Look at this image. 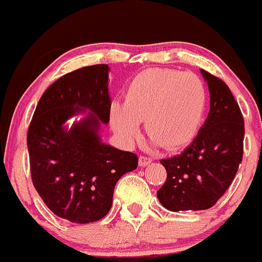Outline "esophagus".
Instances as JSON below:
<instances>
[{"label":"esophagus","instance_id":"1","mask_svg":"<svg viewBox=\"0 0 262 262\" xmlns=\"http://www.w3.org/2000/svg\"><path fill=\"white\" fill-rule=\"evenodd\" d=\"M151 158H147V157H144V155H140L139 158V167H146V165H149L150 163H151Z\"/></svg>","mask_w":262,"mask_h":262}]
</instances>
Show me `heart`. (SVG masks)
Here are the masks:
<instances>
[{
	"label": "heart",
	"mask_w": 262,
	"mask_h": 262,
	"mask_svg": "<svg viewBox=\"0 0 262 262\" xmlns=\"http://www.w3.org/2000/svg\"><path fill=\"white\" fill-rule=\"evenodd\" d=\"M205 108L206 90L200 77L191 72L151 69L134 77L125 103H113L111 126L121 142L131 146L145 121L151 145L174 150L192 141Z\"/></svg>",
	"instance_id": "obj_1"
}]
</instances>
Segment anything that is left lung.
<instances>
[{
  "instance_id": "8db88e82",
  "label": "left lung",
  "mask_w": 262,
  "mask_h": 262,
  "mask_svg": "<svg viewBox=\"0 0 262 262\" xmlns=\"http://www.w3.org/2000/svg\"><path fill=\"white\" fill-rule=\"evenodd\" d=\"M200 71L210 93L208 117L190 146L160 160L167 181L157 196L170 211L205 210L215 205L242 162L245 123L239 105L224 81Z\"/></svg>"
}]
</instances>
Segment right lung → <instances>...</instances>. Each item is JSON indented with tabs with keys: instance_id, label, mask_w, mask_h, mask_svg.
I'll list each match as a JSON object with an SVG mask.
<instances>
[{
	"instance_id": "right-lung-1",
	"label": "right lung",
	"mask_w": 262,
	"mask_h": 262,
	"mask_svg": "<svg viewBox=\"0 0 262 262\" xmlns=\"http://www.w3.org/2000/svg\"><path fill=\"white\" fill-rule=\"evenodd\" d=\"M108 64L63 75L44 92L28 130L33 185L49 210L76 224L104 218L116 183L137 168V157L105 144L110 122ZM81 115L72 124L70 119Z\"/></svg>"
}]
</instances>
